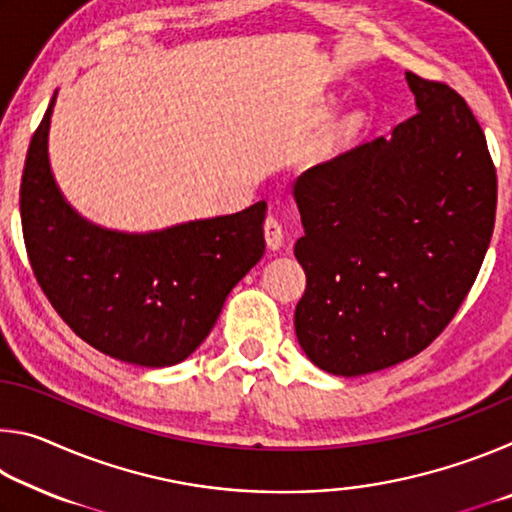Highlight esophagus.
I'll return each mask as SVG.
<instances>
[{
  "label": "esophagus",
  "mask_w": 512,
  "mask_h": 512,
  "mask_svg": "<svg viewBox=\"0 0 512 512\" xmlns=\"http://www.w3.org/2000/svg\"><path fill=\"white\" fill-rule=\"evenodd\" d=\"M264 237H266V244L271 250H280L284 244V230H282V223L275 219V216H266L264 221Z\"/></svg>",
  "instance_id": "esophagus-1"
}]
</instances>
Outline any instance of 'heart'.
Masks as SVG:
<instances>
[{
	"mask_svg": "<svg viewBox=\"0 0 512 512\" xmlns=\"http://www.w3.org/2000/svg\"><path fill=\"white\" fill-rule=\"evenodd\" d=\"M357 121H359V117L352 115V117L348 119V124H345V128H354V126H357Z\"/></svg>",
	"mask_w": 512,
	"mask_h": 512,
	"instance_id": "heart-1",
	"label": "heart"
}]
</instances>
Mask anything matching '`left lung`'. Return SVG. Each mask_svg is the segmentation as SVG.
<instances>
[{"mask_svg":"<svg viewBox=\"0 0 512 512\" xmlns=\"http://www.w3.org/2000/svg\"><path fill=\"white\" fill-rule=\"evenodd\" d=\"M415 115L293 183L307 289L296 336L329 375L415 357L443 332L490 246L497 173L479 121L445 83L406 72Z\"/></svg>","mask_w":512,"mask_h":512,"instance_id":"8db88e82","label":"left lung"}]
</instances>
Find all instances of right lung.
Instances as JSON below:
<instances>
[{
    "label": "right lung",
    "instance_id": "add662e5",
    "mask_svg": "<svg viewBox=\"0 0 512 512\" xmlns=\"http://www.w3.org/2000/svg\"><path fill=\"white\" fill-rule=\"evenodd\" d=\"M58 90L33 135L20 187L24 244L42 291L92 348L144 368L185 361L228 293L264 255L266 203L149 232L85 219L49 162Z\"/></svg>",
    "mask_w": 512,
    "mask_h": 512
}]
</instances>
